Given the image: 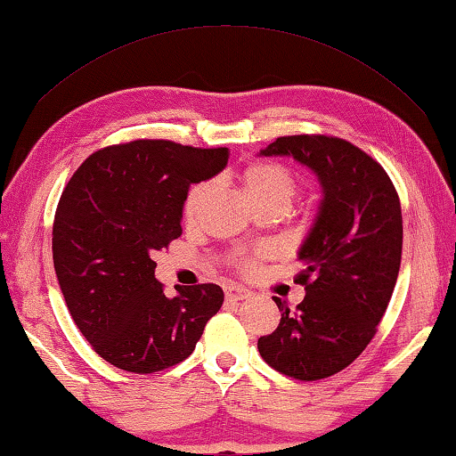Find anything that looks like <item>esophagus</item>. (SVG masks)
Segmentation results:
<instances>
[{
    "instance_id": "1",
    "label": "esophagus",
    "mask_w": 456,
    "mask_h": 456,
    "mask_svg": "<svg viewBox=\"0 0 456 456\" xmlns=\"http://www.w3.org/2000/svg\"><path fill=\"white\" fill-rule=\"evenodd\" d=\"M225 296L229 300H248L254 296V292H249L248 288H241V286H229L225 290Z\"/></svg>"
}]
</instances>
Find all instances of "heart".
Returning a JSON list of instances; mask_svg holds the SVG:
<instances>
[{
    "instance_id": "obj_1",
    "label": "heart",
    "mask_w": 456,
    "mask_h": 456,
    "mask_svg": "<svg viewBox=\"0 0 456 456\" xmlns=\"http://www.w3.org/2000/svg\"><path fill=\"white\" fill-rule=\"evenodd\" d=\"M241 189L245 197L259 211H280L284 213L292 205L296 194L300 191L302 180L290 166L272 160H257L245 166L240 175ZM211 194V183L200 180L192 184L184 194L183 200V216L186 223H192L205 207ZM257 264V257L249 256L237 262L241 272H251Z\"/></svg>"
}]
</instances>
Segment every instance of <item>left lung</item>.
I'll use <instances>...</instances> for the list:
<instances>
[{
  "instance_id": "1",
  "label": "left lung",
  "mask_w": 456,
  "mask_h": 456,
  "mask_svg": "<svg viewBox=\"0 0 456 456\" xmlns=\"http://www.w3.org/2000/svg\"><path fill=\"white\" fill-rule=\"evenodd\" d=\"M264 156H292L324 189L319 216L298 257L305 300L294 313L273 296L281 319L257 338L273 370L300 381L330 378L355 361L378 332L402 262V205L378 160L335 135L276 137Z\"/></svg>"
}]
</instances>
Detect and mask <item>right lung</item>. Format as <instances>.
Returning a JSON list of instances; mask_svg holds the SVG:
<instances>
[{
	"instance_id": "1",
	"label": "right lung",
	"mask_w": 456,
	"mask_h": 456,
	"mask_svg": "<svg viewBox=\"0 0 456 456\" xmlns=\"http://www.w3.org/2000/svg\"><path fill=\"white\" fill-rule=\"evenodd\" d=\"M227 148L134 140L97 150L61 194L53 259L72 321L107 363L156 373L191 355L223 306L216 284L168 298L151 256L183 235L189 186L225 168Z\"/></svg>"
}]
</instances>
